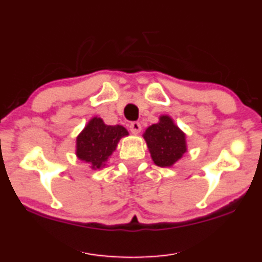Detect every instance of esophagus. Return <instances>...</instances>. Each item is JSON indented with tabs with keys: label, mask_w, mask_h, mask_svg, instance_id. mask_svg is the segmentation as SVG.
I'll return each instance as SVG.
<instances>
[{
	"label": "esophagus",
	"mask_w": 262,
	"mask_h": 262,
	"mask_svg": "<svg viewBox=\"0 0 262 262\" xmlns=\"http://www.w3.org/2000/svg\"><path fill=\"white\" fill-rule=\"evenodd\" d=\"M129 129L133 134H139V133L141 132V124H140V122H132Z\"/></svg>",
	"instance_id": "34e87169"
}]
</instances>
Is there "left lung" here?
I'll use <instances>...</instances> for the list:
<instances>
[{"label": "left lung", "instance_id": "obj_1", "mask_svg": "<svg viewBox=\"0 0 262 262\" xmlns=\"http://www.w3.org/2000/svg\"><path fill=\"white\" fill-rule=\"evenodd\" d=\"M143 139L152 160L159 167L173 166L187 150L185 133L168 115H161L159 122L147 128Z\"/></svg>", "mask_w": 262, "mask_h": 262}]
</instances>
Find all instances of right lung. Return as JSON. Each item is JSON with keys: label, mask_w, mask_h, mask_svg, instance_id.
<instances>
[{"label": "right lung", "mask_w": 262, "mask_h": 262, "mask_svg": "<svg viewBox=\"0 0 262 262\" xmlns=\"http://www.w3.org/2000/svg\"><path fill=\"white\" fill-rule=\"evenodd\" d=\"M128 135L123 126H108L101 117H93L76 139V156L93 169L105 166L121 138Z\"/></svg>", "instance_id": "1"}]
</instances>
